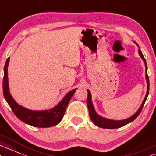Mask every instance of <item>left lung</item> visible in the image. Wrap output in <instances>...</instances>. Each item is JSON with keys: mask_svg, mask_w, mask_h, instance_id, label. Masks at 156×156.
Wrapping results in <instances>:
<instances>
[{"mask_svg": "<svg viewBox=\"0 0 156 156\" xmlns=\"http://www.w3.org/2000/svg\"><path fill=\"white\" fill-rule=\"evenodd\" d=\"M139 54L141 58H142V60H144V65H145V69H146V80H147V94H146L145 98L142 102V106H141L139 110L137 111V112L136 114H134L132 117L131 118L126 119V120H109V119H106L102 118L98 115L95 111L94 107H93L92 101H91V94L89 90H87L88 92V95H87V107H88V110H89V115H90V118L91 120H92L93 123L95 125L98 126L100 128H103V129H118V128L122 127V126L126 125V124L129 123V122L133 121V120L136 119L137 117L139 116V115L140 114V112L142 110V108H143V106L144 103H145L146 100H147V96L149 94V87H150V82H149V77H148V75L147 73V63H146L145 58H144L143 54L142 52H141L140 49H139Z\"/></svg>", "mask_w": 156, "mask_h": 156, "instance_id": "1", "label": "left lung"}]
</instances>
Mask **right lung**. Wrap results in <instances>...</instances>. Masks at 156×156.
Returning <instances> with one entry per match:
<instances>
[{"instance_id": "obj_1", "label": "right lung", "mask_w": 156, "mask_h": 156, "mask_svg": "<svg viewBox=\"0 0 156 156\" xmlns=\"http://www.w3.org/2000/svg\"><path fill=\"white\" fill-rule=\"evenodd\" d=\"M9 62V58H8L5 62L4 69V75L3 80V96L9 107L12 109L14 114L22 120L23 122L28 125L38 128H47L55 126L61 121L65 114L66 109L68 104L70 101L76 89L73 90L67 93V95L63 98L55 107L52 109L46 111H33L25 109L20 106L13 99L9 93V82H8V64Z\"/></svg>"}]
</instances>
